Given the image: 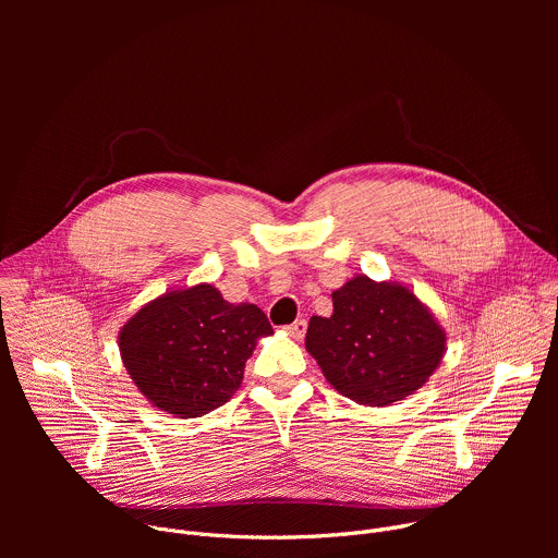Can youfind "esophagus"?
Segmentation results:
<instances>
[{"mask_svg": "<svg viewBox=\"0 0 558 558\" xmlns=\"http://www.w3.org/2000/svg\"><path fill=\"white\" fill-rule=\"evenodd\" d=\"M287 333H289L291 338H295V340H302L304 333H306V320H295L293 325L287 327Z\"/></svg>", "mask_w": 558, "mask_h": 558, "instance_id": "1", "label": "esophagus"}]
</instances>
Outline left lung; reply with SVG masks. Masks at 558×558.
Wrapping results in <instances>:
<instances>
[{"instance_id": "left-lung-1", "label": "left lung", "mask_w": 558, "mask_h": 558, "mask_svg": "<svg viewBox=\"0 0 558 558\" xmlns=\"http://www.w3.org/2000/svg\"><path fill=\"white\" fill-rule=\"evenodd\" d=\"M331 298V317H311L304 347L349 400L388 407L407 400L437 371L446 331L409 287L355 276Z\"/></svg>"}]
</instances>
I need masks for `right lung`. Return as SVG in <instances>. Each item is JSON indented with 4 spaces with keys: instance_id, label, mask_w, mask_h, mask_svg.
Returning a JSON list of instances; mask_svg holds the SVG:
<instances>
[{
    "instance_id": "right-lung-1",
    "label": "right lung",
    "mask_w": 558,
    "mask_h": 558,
    "mask_svg": "<svg viewBox=\"0 0 558 558\" xmlns=\"http://www.w3.org/2000/svg\"><path fill=\"white\" fill-rule=\"evenodd\" d=\"M271 333L256 304H231L201 282L143 304L121 327L119 351L145 400L187 420L231 400L258 340Z\"/></svg>"
}]
</instances>
